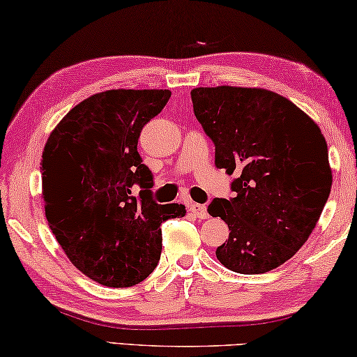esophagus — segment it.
I'll use <instances>...</instances> for the list:
<instances>
[{
  "label": "esophagus",
  "instance_id": "1",
  "mask_svg": "<svg viewBox=\"0 0 357 357\" xmlns=\"http://www.w3.org/2000/svg\"><path fill=\"white\" fill-rule=\"evenodd\" d=\"M190 212L195 215L197 218H207L208 213H207V208L206 206H202V204H190Z\"/></svg>",
  "mask_w": 357,
  "mask_h": 357
}]
</instances>
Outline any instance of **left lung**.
I'll use <instances>...</instances> for the list:
<instances>
[{"mask_svg": "<svg viewBox=\"0 0 357 357\" xmlns=\"http://www.w3.org/2000/svg\"><path fill=\"white\" fill-rule=\"evenodd\" d=\"M191 101L215 144V166L234 175V197L207 208L231 231L218 261L247 275L282 266L307 242L329 197L324 136L296 104L264 89L201 86Z\"/></svg>", "mask_w": 357, "mask_h": 357, "instance_id": "1", "label": "left lung"}]
</instances>
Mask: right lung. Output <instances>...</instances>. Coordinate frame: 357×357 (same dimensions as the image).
Here are the masks:
<instances>
[{
	"mask_svg": "<svg viewBox=\"0 0 357 357\" xmlns=\"http://www.w3.org/2000/svg\"><path fill=\"white\" fill-rule=\"evenodd\" d=\"M169 98V90L96 93L69 110L44 147L50 229L69 261L104 286L147 278L161 256V225L186 213L182 204L153 201V174L137 151L140 131Z\"/></svg>",
	"mask_w": 357,
	"mask_h": 357,
	"instance_id": "obj_1",
	"label": "right lung"
}]
</instances>
